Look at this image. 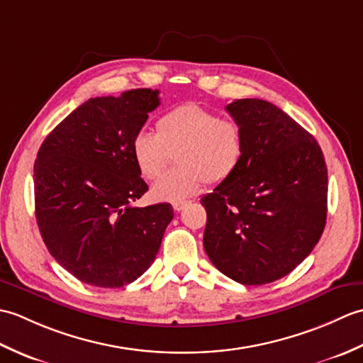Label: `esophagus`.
<instances>
[{
    "label": "esophagus",
    "instance_id": "obj_1",
    "mask_svg": "<svg viewBox=\"0 0 363 363\" xmlns=\"http://www.w3.org/2000/svg\"><path fill=\"white\" fill-rule=\"evenodd\" d=\"M189 204H190V201H176V203H173V209L176 212H181L182 209H186Z\"/></svg>",
    "mask_w": 363,
    "mask_h": 363
}]
</instances>
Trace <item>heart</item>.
<instances>
[{
  "label": "heart",
  "instance_id": "obj_1",
  "mask_svg": "<svg viewBox=\"0 0 363 363\" xmlns=\"http://www.w3.org/2000/svg\"><path fill=\"white\" fill-rule=\"evenodd\" d=\"M133 156L140 173L154 179L176 152L179 168L162 174L152 184L157 201H184L203 190L209 181L221 184L240 168L246 140L235 120H223L217 112L187 103L173 107L157 120V133L142 129L133 138Z\"/></svg>",
  "mask_w": 363,
  "mask_h": 363
}]
</instances>
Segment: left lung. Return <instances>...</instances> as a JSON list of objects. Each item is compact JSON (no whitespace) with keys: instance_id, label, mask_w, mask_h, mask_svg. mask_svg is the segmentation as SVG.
Here are the masks:
<instances>
[{"instance_id":"obj_1","label":"left lung","mask_w":363,"mask_h":363,"mask_svg":"<svg viewBox=\"0 0 363 363\" xmlns=\"http://www.w3.org/2000/svg\"><path fill=\"white\" fill-rule=\"evenodd\" d=\"M245 130L240 168L201 198L204 250L243 285L281 279L325 230L328 168L318 142L274 104L245 98L226 106Z\"/></svg>"}]
</instances>
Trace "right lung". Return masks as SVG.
<instances>
[{"mask_svg":"<svg viewBox=\"0 0 363 363\" xmlns=\"http://www.w3.org/2000/svg\"><path fill=\"white\" fill-rule=\"evenodd\" d=\"M159 104V90L151 89L90 98L46 135L37 152L38 229L51 256L81 282L123 287L157 256L173 207H133L148 186L130 145Z\"/></svg>","mask_w":363,"mask_h":363,"instance_id":"1","label":"right lung"}]
</instances>
